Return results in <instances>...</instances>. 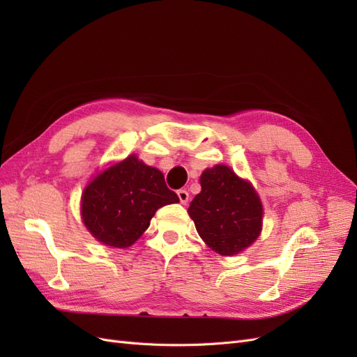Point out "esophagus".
<instances>
[{"label":"esophagus","instance_id":"1","mask_svg":"<svg viewBox=\"0 0 357 357\" xmlns=\"http://www.w3.org/2000/svg\"><path fill=\"white\" fill-rule=\"evenodd\" d=\"M177 197H178V199H180V202L183 205H186L188 201H189V192L186 189H178L177 190Z\"/></svg>","mask_w":357,"mask_h":357}]
</instances>
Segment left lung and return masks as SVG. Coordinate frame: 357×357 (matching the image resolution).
<instances>
[{
    "label": "left lung",
    "mask_w": 357,
    "mask_h": 357,
    "mask_svg": "<svg viewBox=\"0 0 357 357\" xmlns=\"http://www.w3.org/2000/svg\"><path fill=\"white\" fill-rule=\"evenodd\" d=\"M201 188L188 210L201 238L219 255L240 253L262 229V204L257 193L250 183L225 165L205 169Z\"/></svg>",
    "instance_id": "left-lung-1"
}]
</instances>
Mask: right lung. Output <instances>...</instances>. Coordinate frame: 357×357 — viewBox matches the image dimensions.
<instances>
[{
	"label": "right lung",
	"mask_w": 357,
	"mask_h": 357,
	"mask_svg": "<svg viewBox=\"0 0 357 357\" xmlns=\"http://www.w3.org/2000/svg\"><path fill=\"white\" fill-rule=\"evenodd\" d=\"M177 201L164 174L131 155L96 176L83 190L82 218L96 240L125 248L149 228L158 208Z\"/></svg>",
	"instance_id": "right-lung-1"
}]
</instances>
